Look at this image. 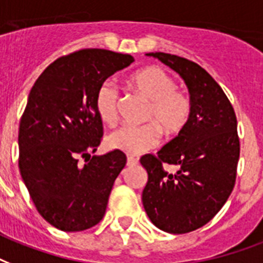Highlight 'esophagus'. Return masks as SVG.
Listing matches in <instances>:
<instances>
[{
  "instance_id": "1",
  "label": "esophagus",
  "mask_w": 263,
  "mask_h": 263,
  "mask_svg": "<svg viewBox=\"0 0 263 263\" xmlns=\"http://www.w3.org/2000/svg\"><path fill=\"white\" fill-rule=\"evenodd\" d=\"M136 164H138L137 158L129 156V158H127V166H136Z\"/></svg>"
}]
</instances>
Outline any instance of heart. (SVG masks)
I'll use <instances>...</instances> for the list:
<instances>
[{"label": "heart", "mask_w": 263, "mask_h": 263, "mask_svg": "<svg viewBox=\"0 0 263 263\" xmlns=\"http://www.w3.org/2000/svg\"><path fill=\"white\" fill-rule=\"evenodd\" d=\"M130 86L142 99L149 101L144 114L145 125L125 126L107 137V146L127 155H140L152 149L160 141L163 132L174 137L186 127L192 115V101L185 91L177 89L172 75L159 67H146L130 79ZM119 90L109 81H104L96 91L95 105L100 119L114 125L119 112Z\"/></svg>", "instance_id": "b5f03b06"}]
</instances>
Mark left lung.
Returning a JSON list of instances; mask_svg holds the SVG:
<instances>
[{
	"label": "left lung",
	"instance_id": "obj_1",
	"mask_svg": "<svg viewBox=\"0 0 263 263\" xmlns=\"http://www.w3.org/2000/svg\"><path fill=\"white\" fill-rule=\"evenodd\" d=\"M184 79L192 101L188 125L158 155H144L148 173L142 204L155 227L174 235L211 221L233 191L240 156L237 119L231 101L199 64L176 54L146 53ZM176 164L174 175L163 163Z\"/></svg>",
	"mask_w": 263,
	"mask_h": 263
}]
</instances>
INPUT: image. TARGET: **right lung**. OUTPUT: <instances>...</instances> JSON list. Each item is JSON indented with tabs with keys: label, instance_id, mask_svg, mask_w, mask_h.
<instances>
[{
	"label": "right lung",
	"instance_id": "1",
	"mask_svg": "<svg viewBox=\"0 0 263 263\" xmlns=\"http://www.w3.org/2000/svg\"><path fill=\"white\" fill-rule=\"evenodd\" d=\"M133 62L130 54L82 49L46 67L28 95L19 126V170L38 213L60 231H85L105 214L126 155L90 156L103 137L95 97L105 79Z\"/></svg>",
	"mask_w": 263,
	"mask_h": 263
}]
</instances>
